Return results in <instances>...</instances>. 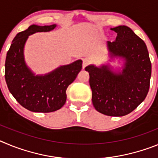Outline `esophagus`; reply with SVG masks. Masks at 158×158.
Returning <instances> with one entry per match:
<instances>
[{
  "label": "esophagus",
  "mask_w": 158,
  "mask_h": 158,
  "mask_svg": "<svg viewBox=\"0 0 158 158\" xmlns=\"http://www.w3.org/2000/svg\"><path fill=\"white\" fill-rule=\"evenodd\" d=\"M89 61H88V60H86V59H84L83 60V64H82V67H83V69H85V68L86 66H87L88 65H89Z\"/></svg>",
  "instance_id": "1"
}]
</instances>
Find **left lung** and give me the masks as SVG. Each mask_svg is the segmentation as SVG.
Masks as SVG:
<instances>
[{
    "instance_id": "8db88e82",
    "label": "left lung",
    "mask_w": 158,
    "mask_h": 158,
    "mask_svg": "<svg viewBox=\"0 0 158 158\" xmlns=\"http://www.w3.org/2000/svg\"><path fill=\"white\" fill-rule=\"evenodd\" d=\"M117 33L114 42L107 41L111 58L125 60L122 72L110 66L88 65L92 100L95 109L109 116H123L136 108L147 96L151 62L144 41L127 26L111 28Z\"/></svg>"
}]
</instances>
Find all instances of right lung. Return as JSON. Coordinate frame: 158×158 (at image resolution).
Returning a JSON list of instances; mask_svg holds the SVG:
<instances>
[{"label": "right lung", "instance_id": "1", "mask_svg": "<svg viewBox=\"0 0 158 158\" xmlns=\"http://www.w3.org/2000/svg\"><path fill=\"white\" fill-rule=\"evenodd\" d=\"M55 27L56 24L31 25L16 35L7 53L5 77L8 90L20 105L34 112L47 113L60 109L66 101L67 88L81 70V60L62 65L45 75H35L27 66L23 48L28 36Z\"/></svg>", "mask_w": 158, "mask_h": 158}]
</instances>
